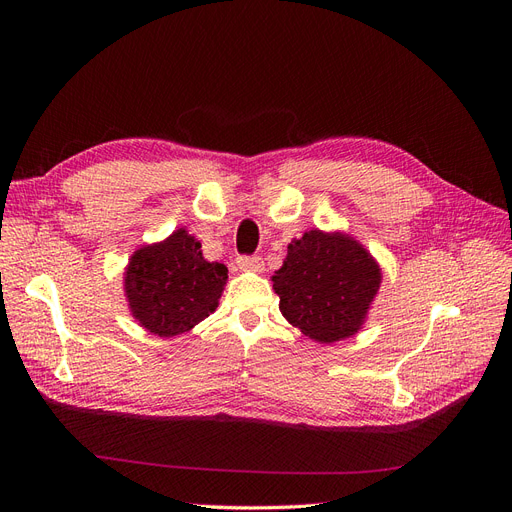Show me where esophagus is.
<instances>
[{
  "label": "esophagus",
  "instance_id": "esophagus-1",
  "mask_svg": "<svg viewBox=\"0 0 512 512\" xmlns=\"http://www.w3.org/2000/svg\"><path fill=\"white\" fill-rule=\"evenodd\" d=\"M237 265L243 271H254V273H260L262 269H265V262H262V258L256 256V254H252V256H247V254L239 256L237 258Z\"/></svg>",
  "mask_w": 512,
  "mask_h": 512
}]
</instances>
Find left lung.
Segmentation results:
<instances>
[{
	"label": "left lung",
	"mask_w": 512,
	"mask_h": 512,
	"mask_svg": "<svg viewBox=\"0 0 512 512\" xmlns=\"http://www.w3.org/2000/svg\"><path fill=\"white\" fill-rule=\"evenodd\" d=\"M380 280L376 260L361 243L309 230L288 245L273 290L292 327L320 344H333L361 329Z\"/></svg>",
	"instance_id": "8db88e82"
}]
</instances>
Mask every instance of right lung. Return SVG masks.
<instances>
[{
    "mask_svg": "<svg viewBox=\"0 0 512 512\" xmlns=\"http://www.w3.org/2000/svg\"><path fill=\"white\" fill-rule=\"evenodd\" d=\"M228 269L209 262L200 243L179 228L166 241L134 252L126 271L132 316L158 337H175L215 312Z\"/></svg>",
    "mask_w": 512,
    "mask_h": 512,
    "instance_id": "add662e5",
    "label": "right lung"
}]
</instances>
